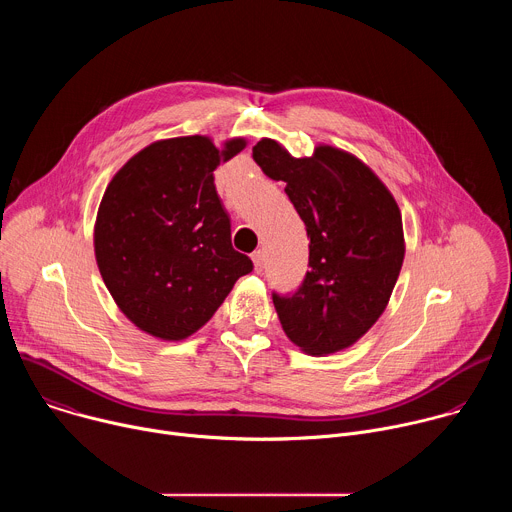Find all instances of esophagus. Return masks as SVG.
<instances>
[{"label": "esophagus", "instance_id": "esophagus-1", "mask_svg": "<svg viewBox=\"0 0 512 512\" xmlns=\"http://www.w3.org/2000/svg\"><path fill=\"white\" fill-rule=\"evenodd\" d=\"M251 259H253V265H255V271L259 273L261 269H263V263H265V253L259 249V251H255L253 255H251Z\"/></svg>", "mask_w": 512, "mask_h": 512}]
</instances>
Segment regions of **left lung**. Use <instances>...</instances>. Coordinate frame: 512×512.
<instances>
[{
	"label": "left lung",
	"instance_id": "1",
	"mask_svg": "<svg viewBox=\"0 0 512 512\" xmlns=\"http://www.w3.org/2000/svg\"><path fill=\"white\" fill-rule=\"evenodd\" d=\"M253 160L265 176L285 182L310 237V271L296 294L273 291L283 332L308 354L352 346L385 312L403 265L393 194L367 164L332 145L294 158L265 137Z\"/></svg>",
	"mask_w": 512,
	"mask_h": 512
}]
</instances>
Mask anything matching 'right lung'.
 <instances>
[{"label": "right lung", "mask_w": 512, "mask_h": 512, "mask_svg": "<svg viewBox=\"0 0 512 512\" xmlns=\"http://www.w3.org/2000/svg\"><path fill=\"white\" fill-rule=\"evenodd\" d=\"M206 135L154 141L109 182L95 223V257L119 310L143 332L182 340L202 328L253 271L231 245L214 170L245 150Z\"/></svg>", "instance_id": "obj_1"}]
</instances>
